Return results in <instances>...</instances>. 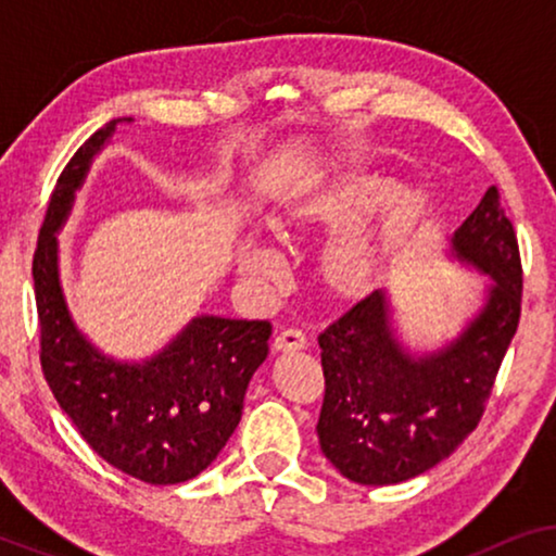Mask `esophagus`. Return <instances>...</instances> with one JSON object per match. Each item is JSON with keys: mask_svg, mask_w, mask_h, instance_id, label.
Segmentation results:
<instances>
[{"mask_svg": "<svg viewBox=\"0 0 556 556\" xmlns=\"http://www.w3.org/2000/svg\"><path fill=\"white\" fill-rule=\"evenodd\" d=\"M273 349L280 354L301 352V349H306V337H303L299 329H283L276 339H273Z\"/></svg>", "mask_w": 556, "mask_h": 556, "instance_id": "34e87169", "label": "esophagus"}]
</instances>
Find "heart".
Segmentation results:
<instances>
[{"label": "heart", "instance_id": "obj_1", "mask_svg": "<svg viewBox=\"0 0 556 556\" xmlns=\"http://www.w3.org/2000/svg\"><path fill=\"white\" fill-rule=\"evenodd\" d=\"M413 200L400 181L384 172H349L324 185L299 189L283 202L270 227L286 240L311 235H337L321 253L318 273L333 299L362 301L382 283L397 245V225L382 230H359L384 204L405 207ZM238 268L250 278H276L280 261L268 245L240 242Z\"/></svg>", "mask_w": 556, "mask_h": 556}]
</instances>
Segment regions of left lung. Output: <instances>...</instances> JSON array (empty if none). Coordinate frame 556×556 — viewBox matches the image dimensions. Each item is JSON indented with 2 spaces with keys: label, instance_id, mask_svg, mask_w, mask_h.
Segmentation results:
<instances>
[{
  "label": "left lung",
  "instance_id": "obj_1",
  "mask_svg": "<svg viewBox=\"0 0 556 556\" xmlns=\"http://www.w3.org/2000/svg\"><path fill=\"white\" fill-rule=\"evenodd\" d=\"M451 257L489 276V286L445 344L413 352L397 333L387 291L318 333L326 379L318 443L349 481H409L445 460L481 420L521 316L519 245L496 187L453 232Z\"/></svg>",
  "mask_w": 556,
  "mask_h": 556
}]
</instances>
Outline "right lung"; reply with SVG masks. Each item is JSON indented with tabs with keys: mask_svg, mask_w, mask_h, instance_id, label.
Masks as SVG:
<instances>
[{
	"mask_svg": "<svg viewBox=\"0 0 556 556\" xmlns=\"http://www.w3.org/2000/svg\"><path fill=\"white\" fill-rule=\"evenodd\" d=\"M118 124L134 118L98 128L50 197L33 261L40 362L58 405L105 463L143 483L172 485L200 476L238 428L273 326L202 314L143 362L113 359L78 329L60 283L58 232Z\"/></svg>",
	"mask_w": 556,
	"mask_h": 556,
	"instance_id": "1",
	"label": "right lung"
}]
</instances>
